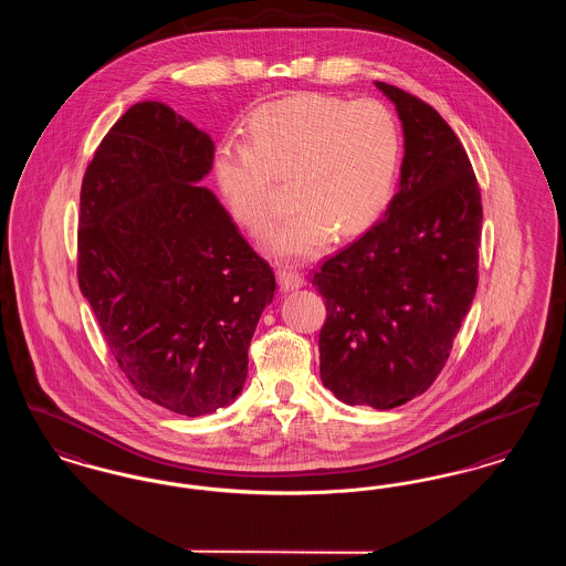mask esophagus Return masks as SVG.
I'll use <instances>...</instances> for the list:
<instances>
[{
  "label": "esophagus",
  "instance_id": "obj_1",
  "mask_svg": "<svg viewBox=\"0 0 566 566\" xmlns=\"http://www.w3.org/2000/svg\"><path fill=\"white\" fill-rule=\"evenodd\" d=\"M277 282H280L282 291H295V289L303 286L305 280H303V275L298 271L284 268V270L277 271Z\"/></svg>",
  "mask_w": 566,
  "mask_h": 566
}]
</instances>
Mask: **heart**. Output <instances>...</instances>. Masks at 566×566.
I'll return each instance as SVG.
<instances>
[{"instance_id":"1","label":"heart","mask_w":566,"mask_h":566,"mask_svg":"<svg viewBox=\"0 0 566 566\" xmlns=\"http://www.w3.org/2000/svg\"><path fill=\"white\" fill-rule=\"evenodd\" d=\"M401 153L399 123L381 102L298 93L259 106L245 120V144L216 150V189L229 214L261 235L275 218L273 180H291L295 212L271 235L270 250L310 259L335 229L354 233L381 210Z\"/></svg>"}]
</instances>
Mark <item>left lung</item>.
Returning a JSON list of instances; mask_svg holds the SVG:
<instances>
[{"label": "left lung", "mask_w": 566, "mask_h": 566, "mask_svg": "<svg viewBox=\"0 0 566 566\" xmlns=\"http://www.w3.org/2000/svg\"><path fill=\"white\" fill-rule=\"evenodd\" d=\"M403 123L401 182L384 216L326 259L321 377L344 403L392 409L441 374L475 289L482 192L464 146L437 109L376 82Z\"/></svg>", "instance_id": "obj_1"}]
</instances>
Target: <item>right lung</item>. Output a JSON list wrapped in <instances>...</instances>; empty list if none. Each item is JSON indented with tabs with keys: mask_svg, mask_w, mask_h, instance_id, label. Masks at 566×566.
I'll return each instance as SVG.
<instances>
[{
	"mask_svg": "<svg viewBox=\"0 0 566 566\" xmlns=\"http://www.w3.org/2000/svg\"><path fill=\"white\" fill-rule=\"evenodd\" d=\"M214 142L159 102L127 109L88 163L78 284L139 397L197 418L231 403L275 275L212 190Z\"/></svg>",
	"mask_w": 566,
	"mask_h": 566,
	"instance_id": "add662e5",
	"label": "right lung"
}]
</instances>
